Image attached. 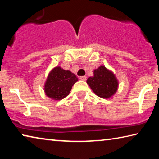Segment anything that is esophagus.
<instances>
[{
  "mask_svg": "<svg viewBox=\"0 0 159 159\" xmlns=\"http://www.w3.org/2000/svg\"><path fill=\"white\" fill-rule=\"evenodd\" d=\"M86 79H87V77H86V76H80V79L81 80H83V81L86 80Z\"/></svg>",
  "mask_w": 159,
  "mask_h": 159,
  "instance_id": "esophagus-1",
  "label": "esophagus"
}]
</instances>
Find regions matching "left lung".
Wrapping results in <instances>:
<instances>
[{"instance_id": "1", "label": "left lung", "mask_w": 159, "mask_h": 159, "mask_svg": "<svg viewBox=\"0 0 159 159\" xmlns=\"http://www.w3.org/2000/svg\"><path fill=\"white\" fill-rule=\"evenodd\" d=\"M93 74V76L88 78L86 82L94 93L104 99L114 96L118 88V81L113 71L101 65L94 70Z\"/></svg>"}]
</instances>
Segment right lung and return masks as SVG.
<instances>
[{
	"label": "right lung",
	"instance_id": "right-lung-1",
	"mask_svg": "<svg viewBox=\"0 0 159 159\" xmlns=\"http://www.w3.org/2000/svg\"><path fill=\"white\" fill-rule=\"evenodd\" d=\"M78 80L76 75L71 71L57 66L48 74L44 85V92L52 100H61L69 95L72 86Z\"/></svg>",
	"mask_w": 159,
	"mask_h": 159
}]
</instances>
